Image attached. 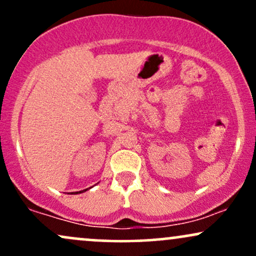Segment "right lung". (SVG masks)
Masks as SVG:
<instances>
[{
	"instance_id": "1",
	"label": "right lung",
	"mask_w": 256,
	"mask_h": 256,
	"mask_svg": "<svg viewBox=\"0 0 256 256\" xmlns=\"http://www.w3.org/2000/svg\"><path fill=\"white\" fill-rule=\"evenodd\" d=\"M88 189H85V190H80V192H74V194H82V192H86Z\"/></svg>"
}]
</instances>
